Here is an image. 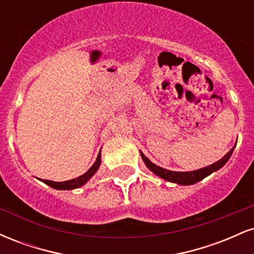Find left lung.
Here are the masks:
<instances>
[{
    "mask_svg": "<svg viewBox=\"0 0 254 254\" xmlns=\"http://www.w3.org/2000/svg\"><path fill=\"white\" fill-rule=\"evenodd\" d=\"M234 148L235 145L222 157V159L218 160V161L215 162V164L206 166V167L200 168V170L192 171V172H174V171L165 170V168L159 167V166L153 164V162H151L143 153H141V156L142 159H143V162L145 164V166H147L153 173H155L157 177L162 178V179L167 180V182L179 184V185H192V184L200 182V180L204 179L205 177L210 176L212 172L220 170L221 167H223V166L227 164V161L229 160V157L232 156Z\"/></svg>",
    "mask_w": 254,
    "mask_h": 254,
    "instance_id": "obj_1",
    "label": "left lung"
}]
</instances>
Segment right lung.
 <instances>
[{
    "label": "right lung",
    "mask_w": 254,
    "mask_h": 254,
    "mask_svg": "<svg viewBox=\"0 0 254 254\" xmlns=\"http://www.w3.org/2000/svg\"><path fill=\"white\" fill-rule=\"evenodd\" d=\"M101 164V154L99 153V155L95 160L94 165L89 168L86 173L80 176L76 179H71V180H66V182H52V180H43V183H45L46 185L51 186L52 189H56V190H74V189L81 188V186L84 185L88 180L95 174V172L98 171L99 166Z\"/></svg>",
    "instance_id": "right-lung-1"
}]
</instances>
